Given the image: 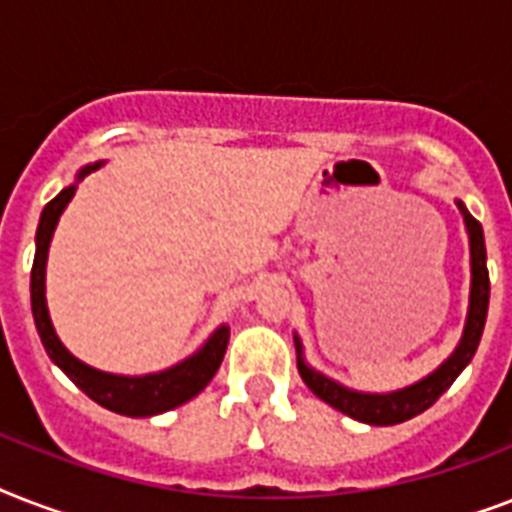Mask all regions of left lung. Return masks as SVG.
Segmentation results:
<instances>
[{
	"label": "left lung",
	"instance_id": "8db88e82",
	"mask_svg": "<svg viewBox=\"0 0 512 512\" xmlns=\"http://www.w3.org/2000/svg\"><path fill=\"white\" fill-rule=\"evenodd\" d=\"M460 209L462 220H465V231H468L470 244V295H468V313H465V327H462L460 342L441 364L422 380L406 385V388L390 390V393H366L342 385L332 380L319 369H313L305 361V348L300 335L295 332V350H297V372L303 382L313 390V396H319L324 404H329L337 412L348 414L353 420L366 422V425H398L422 414L425 409L436 404L438 398L449 390L462 369L473 361L478 350V342L484 335L486 313H489V271H486V244H484V228L476 217L470 215L468 207L460 199H454Z\"/></svg>",
	"mask_w": 512,
	"mask_h": 512
}]
</instances>
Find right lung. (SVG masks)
Segmentation results:
<instances>
[{
  "mask_svg": "<svg viewBox=\"0 0 512 512\" xmlns=\"http://www.w3.org/2000/svg\"><path fill=\"white\" fill-rule=\"evenodd\" d=\"M106 162L84 164L82 170L76 172V180L66 185L55 199L42 209L39 217V228H36V255L34 268H31V311H34L36 332L42 337V345L47 350V356L52 358V364H58L66 377L74 382L76 388L84 390L95 404L106 406L111 412L124 414V417H154V414L170 412L175 406L191 401L193 396H199L201 390L207 388L209 380L215 377V372L223 364L225 348H228V337L231 329L228 324L212 332L204 340L199 350H193L191 356H185L183 361L167 366L162 372L148 374H114L100 372L95 366L84 364L71 353V350L60 342L58 332L52 327L50 311H47V255H50L52 233L58 228V220L63 215V209L68 207V201L74 199L76 185L82 183L90 172L100 170Z\"/></svg>",
  "mask_w": 512,
  "mask_h": 512,
  "instance_id": "obj_1",
  "label": "right lung"
}]
</instances>
